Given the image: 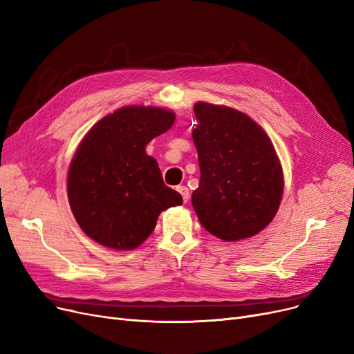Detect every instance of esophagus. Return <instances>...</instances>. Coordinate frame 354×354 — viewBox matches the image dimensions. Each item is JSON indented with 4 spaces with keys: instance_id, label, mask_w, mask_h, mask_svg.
I'll use <instances>...</instances> for the list:
<instances>
[{
    "instance_id": "34e87169",
    "label": "esophagus",
    "mask_w": 354,
    "mask_h": 354,
    "mask_svg": "<svg viewBox=\"0 0 354 354\" xmlns=\"http://www.w3.org/2000/svg\"><path fill=\"white\" fill-rule=\"evenodd\" d=\"M176 189H178V192L180 194V196H182L183 202L187 203V202L189 201V191H188V188H187V187H178Z\"/></svg>"
}]
</instances>
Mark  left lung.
<instances>
[{"label":"left lung","mask_w":354,"mask_h":354,"mask_svg":"<svg viewBox=\"0 0 354 354\" xmlns=\"http://www.w3.org/2000/svg\"><path fill=\"white\" fill-rule=\"evenodd\" d=\"M192 130L201 179L192 207L201 225L222 241L263 231L280 208L284 175L274 145L248 115L198 102Z\"/></svg>","instance_id":"8db88e82"}]
</instances>
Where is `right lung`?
<instances>
[{
  "label": "right lung",
  "mask_w": 354,
  "mask_h": 354,
  "mask_svg": "<svg viewBox=\"0 0 354 354\" xmlns=\"http://www.w3.org/2000/svg\"><path fill=\"white\" fill-rule=\"evenodd\" d=\"M171 110L124 106L93 126L74 153L67 175V196L79 227L97 244L130 251L156 227L158 216L182 205L166 187L146 145L175 122Z\"/></svg>",
  "instance_id": "add662e5"
}]
</instances>
